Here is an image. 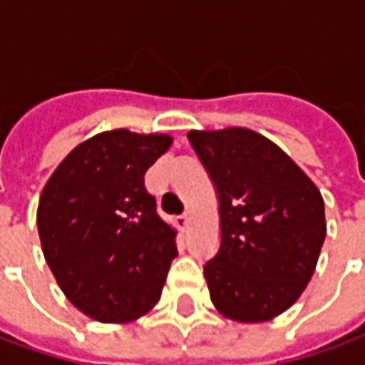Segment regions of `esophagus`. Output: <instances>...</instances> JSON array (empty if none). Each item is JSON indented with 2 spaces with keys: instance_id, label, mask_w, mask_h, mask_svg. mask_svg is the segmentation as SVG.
<instances>
[{
  "instance_id": "esophagus-1",
  "label": "esophagus",
  "mask_w": 365,
  "mask_h": 365,
  "mask_svg": "<svg viewBox=\"0 0 365 365\" xmlns=\"http://www.w3.org/2000/svg\"><path fill=\"white\" fill-rule=\"evenodd\" d=\"M175 223H178V227H180L182 231H185V229H187V223H190V215H187V213L178 215V217H175Z\"/></svg>"
}]
</instances>
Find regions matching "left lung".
Wrapping results in <instances>:
<instances>
[{
    "instance_id": "obj_1",
    "label": "left lung",
    "mask_w": 365,
    "mask_h": 365,
    "mask_svg": "<svg viewBox=\"0 0 365 365\" xmlns=\"http://www.w3.org/2000/svg\"><path fill=\"white\" fill-rule=\"evenodd\" d=\"M187 138L219 197L221 245L203 267L211 302L235 322L272 320L314 274L326 237L320 190L259 132L190 130Z\"/></svg>"
}]
</instances>
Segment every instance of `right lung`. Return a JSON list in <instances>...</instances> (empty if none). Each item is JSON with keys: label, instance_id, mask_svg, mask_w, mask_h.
<instances>
[{"label": "right lung", "instance_id": "obj_1", "mask_svg": "<svg viewBox=\"0 0 365 365\" xmlns=\"http://www.w3.org/2000/svg\"><path fill=\"white\" fill-rule=\"evenodd\" d=\"M174 138L101 132L45 183L37 229L65 297L98 322H130L156 307L178 257L175 229L158 215L144 174Z\"/></svg>", "mask_w": 365, "mask_h": 365}]
</instances>
